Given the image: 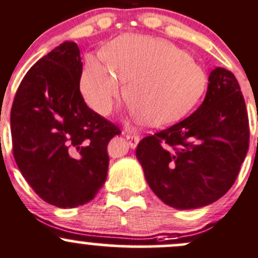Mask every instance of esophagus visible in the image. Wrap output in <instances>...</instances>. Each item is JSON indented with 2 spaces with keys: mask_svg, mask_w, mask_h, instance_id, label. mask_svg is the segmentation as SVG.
<instances>
[{
  "mask_svg": "<svg viewBox=\"0 0 258 258\" xmlns=\"http://www.w3.org/2000/svg\"><path fill=\"white\" fill-rule=\"evenodd\" d=\"M121 134H123L124 137H125V139L128 140L130 148H133V149L137 148L138 143H139V140H140L139 135L134 134V133L129 132V130H123V133H121Z\"/></svg>",
  "mask_w": 258,
  "mask_h": 258,
  "instance_id": "1",
  "label": "esophagus"
}]
</instances>
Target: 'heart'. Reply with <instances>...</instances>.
<instances>
[{
  "label": "heart",
  "instance_id": "1",
  "mask_svg": "<svg viewBox=\"0 0 258 258\" xmlns=\"http://www.w3.org/2000/svg\"><path fill=\"white\" fill-rule=\"evenodd\" d=\"M105 60L88 57L79 88L89 108L107 115L125 97L135 119L149 128L180 120L205 93L208 77L187 52L156 37L124 34L103 49Z\"/></svg>",
  "mask_w": 258,
  "mask_h": 258
}]
</instances>
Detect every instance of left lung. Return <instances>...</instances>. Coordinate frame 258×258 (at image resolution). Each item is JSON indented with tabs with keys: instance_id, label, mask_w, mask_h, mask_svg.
<instances>
[{
	"instance_id": "left-lung-1",
	"label": "left lung",
	"mask_w": 258,
	"mask_h": 258,
	"mask_svg": "<svg viewBox=\"0 0 258 258\" xmlns=\"http://www.w3.org/2000/svg\"><path fill=\"white\" fill-rule=\"evenodd\" d=\"M249 143L248 116L237 79L217 67L206 97L190 116L140 140L137 158L151 190L171 208L219 200L235 182Z\"/></svg>"
}]
</instances>
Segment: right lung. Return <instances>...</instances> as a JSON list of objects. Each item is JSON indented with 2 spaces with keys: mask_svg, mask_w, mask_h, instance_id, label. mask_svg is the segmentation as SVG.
Wrapping results in <instances>:
<instances>
[{
  "mask_svg": "<svg viewBox=\"0 0 258 258\" xmlns=\"http://www.w3.org/2000/svg\"><path fill=\"white\" fill-rule=\"evenodd\" d=\"M82 71L77 43L63 42L32 66L11 109L18 169L42 200L62 209L94 199L107 180L108 143L120 134L86 104Z\"/></svg>",
  "mask_w": 258,
  "mask_h": 258,
  "instance_id": "obj_1",
  "label": "right lung"
}]
</instances>
